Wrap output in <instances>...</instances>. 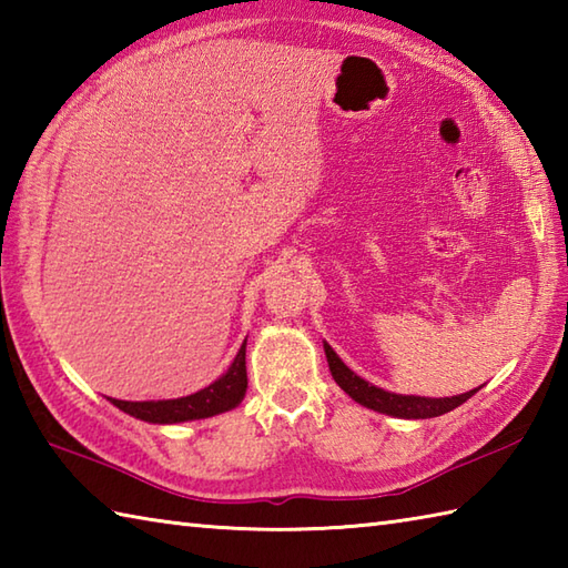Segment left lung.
Masks as SVG:
<instances>
[{
	"label": "left lung",
	"instance_id": "obj_1",
	"mask_svg": "<svg viewBox=\"0 0 568 568\" xmlns=\"http://www.w3.org/2000/svg\"><path fill=\"white\" fill-rule=\"evenodd\" d=\"M324 354H327V361H329L332 378L348 397H352V400L390 417H400V419L439 417L444 413H452L454 407L464 405L468 397H474L478 393V388L462 395H452V397H419V395L390 393L361 378L358 373H354L339 356H336V352L327 342H324Z\"/></svg>",
	"mask_w": 568,
	"mask_h": 568
}]
</instances>
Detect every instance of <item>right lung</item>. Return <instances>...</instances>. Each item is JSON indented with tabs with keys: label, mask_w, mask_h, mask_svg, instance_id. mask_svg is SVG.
<instances>
[{
	"label": "right lung",
	"mask_w": 568,
	"mask_h": 568,
	"mask_svg": "<svg viewBox=\"0 0 568 568\" xmlns=\"http://www.w3.org/2000/svg\"><path fill=\"white\" fill-rule=\"evenodd\" d=\"M248 388L246 378V342L241 344L239 354L234 356L232 366L222 373L220 378L210 383L207 388H202L185 397H173V400H116V397H106L114 407L122 413L151 422V425H178V422H192L229 413L244 400Z\"/></svg>",
	"instance_id": "obj_1"
}]
</instances>
